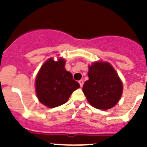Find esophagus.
<instances>
[{
	"mask_svg": "<svg viewBox=\"0 0 147 147\" xmlns=\"http://www.w3.org/2000/svg\"><path fill=\"white\" fill-rule=\"evenodd\" d=\"M79 83H80V87H82L83 86V83H84V82H83V80H80V81H79Z\"/></svg>",
	"mask_w": 147,
	"mask_h": 147,
	"instance_id": "obj_1",
	"label": "esophagus"
}]
</instances>
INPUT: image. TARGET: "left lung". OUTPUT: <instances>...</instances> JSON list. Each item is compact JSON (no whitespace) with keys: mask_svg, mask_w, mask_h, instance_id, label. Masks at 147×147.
Instances as JSON below:
<instances>
[{"mask_svg":"<svg viewBox=\"0 0 147 147\" xmlns=\"http://www.w3.org/2000/svg\"><path fill=\"white\" fill-rule=\"evenodd\" d=\"M88 77L82 91L93 107L106 110L119 102L123 92V85L119 75L107 62H93L88 67Z\"/></svg>","mask_w":147,"mask_h":147,"instance_id":"1","label":"left lung"}]
</instances>
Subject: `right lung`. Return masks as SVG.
<instances>
[{
    "label": "right lung",
    "mask_w": 147,
    "mask_h": 147,
    "mask_svg": "<svg viewBox=\"0 0 147 147\" xmlns=\"http://www.w3.org/2000/svg\"><path fill=\"white\" fill-rule=\"evenodd\" d=\"M65 60L50 58L42 65L35 80L37 98L42 105L50 108L63 105L71 93L80 88L72 74L65 68Z\"/></svg>",
    "instance_id": "right-lung-1"
}]
</instances>
